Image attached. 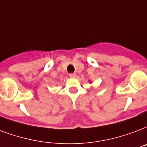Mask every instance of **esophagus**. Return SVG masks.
<instances>
[{"label": "esophagus", "instance_id": "34e87169", "mask_svg": "<svg viewBox=\"0 0 147 147\" xmlns=\"http://www.w3.org/2000/svg\"><path fill=\"white\" fill-rule=\"evenodd\" d=\"M69 77H71V78H76V73L69 74Z\"/></svg>", "mask_w": 147, "mask_h": 147}]
</instances>
